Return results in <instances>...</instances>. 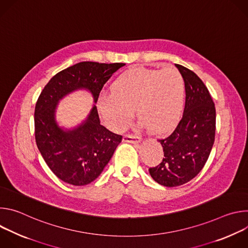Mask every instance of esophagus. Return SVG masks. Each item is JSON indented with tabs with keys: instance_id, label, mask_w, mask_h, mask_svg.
Returning <instances> with one entry per match:
<instances>
[{
	"instance_id": "obj_1",
	"label": "esophagus",
	"mask_w": 248,
	"mask_h": 248,
	"mask_svg": "<svg viewBox=\"0 0 248 248\" xmlns=\"http://www.w3.org/2000/svg\"><path fill=\"white\" fill-rule=\"evenodd\" d=\"M140 139L141 137L135 134H124L123 137V140L124 142H129V143H137L139 142Z\"/></svg>"
}]
</instances>
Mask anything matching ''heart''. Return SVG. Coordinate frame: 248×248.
I'll list each match as a JSON object with an SVG mask.
<instances>
[{"mask_svg": "<svg viewBox=\"0 0 248 248\" xmlns=\"http://www.w3.org/2000/svg\"><path fill=\"white\" fill-rule=\"evenodd\" d=\"M185 102V82L179 70L132 68L120 76L111 87L98 98V110L113 130L125 128L134 108L142 123L153 131L170 129L179 121Z\"/></svg>", "mask_w": 248, "mask_h": 248, "instance_id": "b5f03b06", "label": "heart"}]
</instances>
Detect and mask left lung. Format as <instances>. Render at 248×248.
I'll use <instances>...</instances> for the list:
<instances>
[{
	"label": "left lung",
	"mask_w": 248,
	"mask_h": 248,
	"mask_svg": "<svg viewBox=\"0 0 248 248\" xmlns=\"http://www.w3.org/2000/svg\"><path fill=\"white\" fill-rule=\"evenodd\" d=\"M185 81L184 115L174 129L159 139L164 157L149 169L159 185L173 187L185 185L206 164L215 140L216 109L208 88L192 70L175 64Z\"/></svg>",
	"instance_id": "left-lung-1"
}]
</instances>
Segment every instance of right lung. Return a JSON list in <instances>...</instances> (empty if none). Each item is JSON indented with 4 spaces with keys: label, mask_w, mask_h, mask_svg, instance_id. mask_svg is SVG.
Instances as JSON below:
<instances>
[{
    "label": "right lung",
    "mask_w": 248,
    "mask_h": 248,
    "mask_svg": "<svg viewBox=\"0 0 248 248\" xmlns=\"http://www.w3.org/2000/svg\"><path fill=\"white\" fill-rule=\"evenodd\" d=\"M124 65L123 62H81L58 73L42 90L34 112L35 140L46 164L62 182L80 186L96 180L123 136L100 124L96 106L77 128L62 129L55 121L59 100L85 88L96 103L104 84Z\"/></svg>",
    "instance_id": "add662e5"
}]
</instances>
